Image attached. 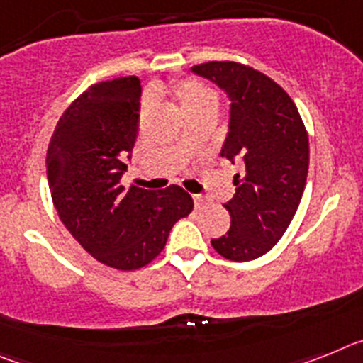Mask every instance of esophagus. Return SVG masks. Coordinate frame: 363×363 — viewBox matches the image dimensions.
Wrapping results in <instances>:
<instances>
[{
  "mask_svg": "<svg viewBox=\"0 0 363 363\" xmlns=\"http://www.w3.org/2000/svg\"><path fill=\"white\" fill-rule=\"evenodd\" d=\"M192 200H194V205H196V209H200V207H203V205L207 203L205 196H201V194H192Z\"/></svg>",
  "mask_w": 363,
  "mask_h": 363,
  "instance_id": "obj_1",
  "label": "esophagus"
}]
</instances>
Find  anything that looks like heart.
<instances>
[{"mask_svg":"<svg viewBox=\"0 0 363 363\" xmlns=\"http://www.w3.org/2000/svg\"><path fill=\"white\" fill-rule=\"evenodd\" d=\"M169 92L174 96L184 114L205 107H216V94L196 79H178L169 86Z\"/></svg>","mask_w":363,"mask_h":363,"instance_id":"b5f03b06","label":"heart"}]
</instances>
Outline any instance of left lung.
Returning <instances> with one entry per match:
<instances>
[{"label":"left lung","instance_id":"obj_1","mask_svg":"<svg viewBox=\"0 0 363 363\" xmlns=\"http://www.w3.org/2000/svg\"><path fill=\"white\" fill-rule=\"evenodd\" d=\"M230 101L221 156L238 162L236 192L223 207L230 229L211 240L233 262H251L277 245L296 214L309 171V138L296 105L269 76L234 62L192 67Z\"/></svg>","mask_w":363,"mask_h":363}]
</instances>
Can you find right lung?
I'll return each mask as SVG.
<instances>
[{"label": "right lung", "instance_id": "1", "mask_svg": "<svg viewBox=\"0 0 363 363\" xmlns=\"http://www.w3.org/2000/svg\"><path fill=\"white\" fill-rule=\"evenodd\" d=\"M142 85L136 76L86 89L63 112L47 150V179L60 220L98 262L134 271L165 247L172 225L194 207L178 185H121L133 156Z\"/></svg>", "mask_w": 363, "mask_h": 363}]
</instances>
